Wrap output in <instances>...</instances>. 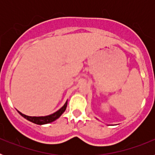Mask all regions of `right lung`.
Segmentation results:
<instances>
[{
    "instance_id": "add662e5",
    "label": "right lung",
    "mask_w": 155,
    "mask_h": 155,
    "mask_svg": "<svg viewBox=\"0 0 155 155\" xmlns=\"http://www.w3.org/2000/svg\"><path fill=\"white\" fill-rule=\"evenodd\" d=\"M67 105H68V100H67V102H66L65 104L64 105V106L61 107L59 110H57V112H55V113H53V114L46 116H26V115L22 114V113H21V112H19V111H18V113L21 115V116H23L24 118L28 120V121L31 122V123H33V124H38V125H43V124H50V123H52V122L55 121L56 120H57V119L64 113V111L66 110V108H67Z\"/></svg>"
}]
</instances>
